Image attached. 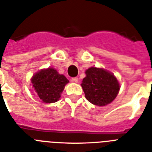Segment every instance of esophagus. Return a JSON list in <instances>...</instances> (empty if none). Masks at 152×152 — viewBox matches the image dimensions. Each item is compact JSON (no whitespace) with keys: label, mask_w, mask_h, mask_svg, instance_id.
Returning a JSON list of instances; mask_svg holds the SVG:
<instances>
[{"label":"esophagus","mask_w":152,"mask_h":152,"mask_svg":"<svg viewBox=\"0 0 152 152\" xmlns=\"http://www.w3.org/2000/svg\"><path fill=\"white\" fill-rule=\"evenodd\" d=\"M79 80V79L77 77H73V78H72V81L73 82V83H77Z\"/></svg>","instance_id":"obj_1"}]
</instances>
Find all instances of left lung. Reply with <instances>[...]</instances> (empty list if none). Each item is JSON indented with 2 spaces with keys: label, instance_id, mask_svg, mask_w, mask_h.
<instances>
[{
  "label": "left lung",
  "instance_id": "obj_1",
  "mask_svg": "<svg viewBox=\"0 0 152 152\" xmlns=\"http://www.w3.org/2000/svg\"><path fill=\"white\" fill-rule=\"evenodd\" d=\"M85 73L81 86L87 100L94 105L103 106L115 99L120 84L113 73L96 67H91Z\"/></svg>",
  "mask_w": 152,
  "mask_h": 152
}]
</instances>
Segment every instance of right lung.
<instances>
[{"label":"right lung","instance_id":"obj_1","mask_svg":"<svg viewBox=\"0 0 152 152\" xmlns=\"http://www.w3.org/2000/svg\"><path fill=\"white\" fill-rule=\"evenodd\" d=\"M31 83L38 96L44 103L56 102L61 98L64 87L69 81L56 69H42L32 76Z\"/></svg>","mask_w":152,"mask_h":152}]
</instances>
